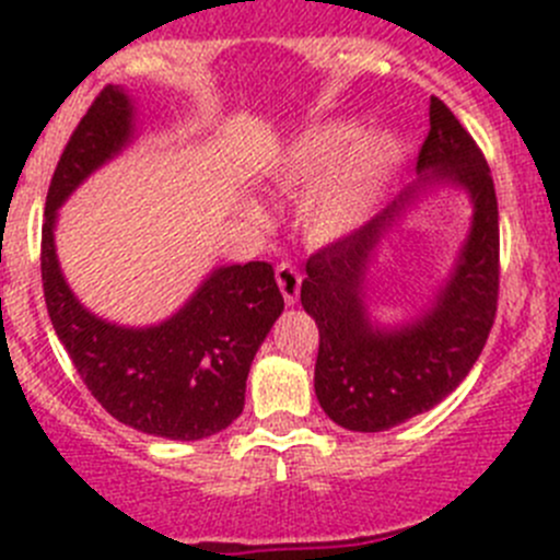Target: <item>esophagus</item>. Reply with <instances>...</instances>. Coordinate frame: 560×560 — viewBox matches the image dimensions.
I'll return each instance as SVG.
<instances>
[{"label":"esophagus","mask_w":560,"mask_h":560,"mask_svg":"<svg viewBox=\"0 0 560 560\" xmlns=\"http://www.w3.org/2000/svg\"><path fill=\"white\" fill-rule=\"evenodd\" d=\"M276 284H279L281 295H284L287 306L298 303V295H301V273L292 262H279L276 265Z\"/></svg>","instance_id":"34e87169"}]
</instances>
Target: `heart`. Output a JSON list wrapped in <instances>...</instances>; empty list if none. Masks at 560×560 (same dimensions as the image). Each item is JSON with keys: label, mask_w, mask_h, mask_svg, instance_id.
<instances>
[{"label": "heart", "mask_w": 560, "mask_h": 560, "mask_svg": "<svg viewBox=\"0 0 560 560\" xmlns=\"http://www.w3.org/2000/svg\"><path fill=\"white\" fill-rule=\"evenodd\" d=\"M358 132V124H330L287 151L284 178L290 184L320 178L303 202V222L314 238H338L360 228L404 162V143L395 135H371L349 150Z\"/></svg>", "instance_id": "1"}]
</instances>
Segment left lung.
<instances>
[{
	"instance_id": "1",
	"label": "left lung",
	"mask_w": 560,
	"mask_h": 560,
	"mask_svg": "<svg viewBox=\"0 0 560 560\" xmlns=\"http://www.w3.org/2000/svg\"><path fill=\"white\" fill-rule=\"evenodd\" d=\"M417 173L422 184L453 180L474 202L460 259L420 319L393 330L371 325L363 292L376 244L420 186L306 262L301 303L319 327L314 389L325 415L347 431H387L447 398L477 363L499 308L495 186L479 145L439 97H431Z\"/></svg>"
}]
</instances>
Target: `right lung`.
<instances>
[{"mask_svg":"<svg viewBox=\"0 0 560 560\" xmlns=\"http://www.w3.org/2000/svg\"><path fill=\"white\" fill-rule=\"evenodd\" d=\"M132 132V97L105 86L67 140L45 197V306L83 385L107 415L140 433L197 442L244 411L248 369L284 312V298L268 262H246L213 270L178 314L154 327L110 325L75 301L56 259V208Z\"/></svg>","mask_w":560,"mask_h":560,"instance_id":"right-lung-1","label":"right lung"}]
</instances>
